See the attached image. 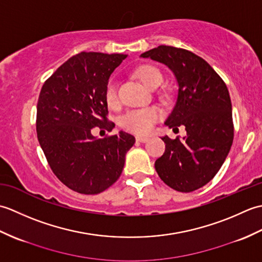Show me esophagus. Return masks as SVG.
Listing matches in <instances>:
<instances>
[{
    "instance_id": "1",
    "label": "esophagus",
    "mask_w": 262,
    "mask_h": 262,
    "mask_svg": "<svg viewBox=\"0 0 262 262\" xmlns=\"http://www.w3.org/2000/svg\"><path fill=\"white\" fill-rule=\"evenodd\" d=\"M136 141L140 142V143H146L149 141L148 137H145V136H137L136 137Z\"/></svg>"
}]
</instances>
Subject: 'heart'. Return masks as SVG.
<instances>
[{"instance_id":"1","label":"heart","mask_w":262,"mask_h":262,"mask_svg":"<svg viewBox=\"0 0 262 262\" xmlns=\"http://www.w3.org/2000/svg\"><path fill=\"white\" fill-rule=\"evenodd\" d=\"M136 75L144 85L148 89L159 86L163 80V75L160 70L151 65H143L136 70ZM105 101L110 107H115L118 103L117 97V83L114 79H110L107 83L104 91ZM162 110L152 105L140 109H133L121 117V127L124 129L134 133V134L144 135L153 129L154 125L162 118Z\"/></svg>"}]
</instances>
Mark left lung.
I'll use <instances>...</instances> for the list:
<instances>
[{
    "label": "left lung",
    "instance_id": "8db88e82",
    "mask_svg": "<svg viewBox=\"0 0 262 262\" xmlns=\"http://www.w3.org/2000/svg\"><path fill=\"white\" fill-rule=\"evenodd\" d=\"M141 57L164 64L173 73L177 101L164 125L183 126L187 132L182 140L161 137L165 152L155 161V170L174 190H196L213 179L230 153L234 133L229 90L205 59L186 49L162 45Z\"/></svg>",
    "mask_w": 262,
    "mask_h": 262
}]
</instances>
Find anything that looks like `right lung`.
<instances>
[{"mask_svg":"<svg viewBox=\"0 0 262 262\" xmlns=\"http://www.w3.org/2000/svg\"><path fill=\"white\" fill-rule=\"evenodd\" d=\"M124 54L82 52L43 83L37 103V136L51 169L72 190L104 191L118 180L135 137L125 132L99 138L93 127L113 130L104 91Z\"/></svg>","mask_w":262,"mask_h":262,"instance_id":"1","label":"right lung"}]
</instances>
